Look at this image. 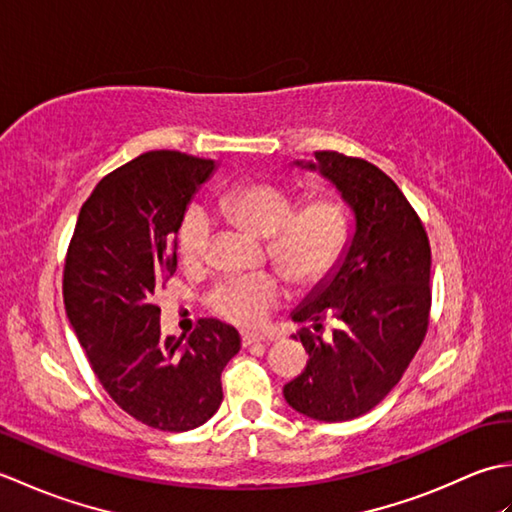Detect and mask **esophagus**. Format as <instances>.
Instances as JSON below:
<instances>
[{"label": "esophagus", "instance_id": "34e87169", "mask_svg": "<svg viewBox=\"0 0 512 512\" xmlns=\"http://www.w3.org/2000/svg\"><path fill=\"white\" fill-rule=\"evenodd\" d=\"M262 341H266L262 334H257V332H248V330H244V332H242V345H244V347L253 345V343H262Z\"/></svg>", "mask_w": 512, "mask_h": 512}]
</instances>
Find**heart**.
Masks as SVG:
<instances>
[{"mask_svg": "<svg viewBox=\"0 0 512 512\" xmlns=\"http://www.w3.org/2000/svg\"><path fill=\"white\" fill-rule=\"evenodd\" d=\"M295 195L273 182H246L228 191L220 211L257 237H266V255L299 288L317 284L339 262L350 235V217L341 200L321 195L295 209ZM213 217L191 206L180 224L184 264H200L213 237ZM284 297L273 273L226 277L209 292V306L239 325H257Z\"/></svg>", "mask_w": 512, "mask_h": 512, "instance_id": "b5f03b06", "label": "heart"}]
</instances>
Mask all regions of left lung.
<instances>
[{
    "label": "left lung",
    "instance_id": "1",
    "mask_svg": "<svg viewBox=\"0 0 512 512\" xmlns=\"http://www.w3.org/2000/svg\"><path fill=\"white\" fill-rule=\"evenodd\" d=\"M292 165L321 173L354 226L339 262L290 314L314 330L323 319L339 328L330 341L299 334L310 361L284 398L312 420L343 422L374 409L416 356L429 325L431 248L416 211L372 162L314 151Z\"/></svg>",
    "mask_w": 512,
    "mask_h": 512
}]
</instances>
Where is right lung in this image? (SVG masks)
<instances>
[{"label":"right lung","instance_id":"obj_1","mask_svg":"<svg viewBox=\"0 0 512 512\" xmlns=\"http://www.w3.org/2000/svg\"><path fill=\"white\" fill-rule=\"evenodd\" d=\"M215 160L147 151L105 176L85 204L65 257L63 303L101 385L147 427L189 431L220 409V376L239 352L233 325L200 319L160 336L154 292L178 268V231Z\"/></svg>","mask_w":512,"mask_h":512}]
</instances>
